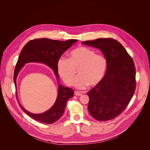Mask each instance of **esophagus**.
<instances>
[{
    "label": "esophagus",
    "mask_w": 150,
    "mask_h": 150,
    "mask_svg": "<svg viewBox=\"0 0 150 150\" xmlns=\"http://www.w3.org/2000/svg\"><path fill=\"white\" fill-rule=\"evenodd\" d=\"M74 94H75V96H81V95H82V93H81V92H79V91H75Z\"/></svg>",
    "instance_id": "esophagus-1"
}]
</instances>
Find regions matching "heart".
Returning a JSON list of instances; mask_svg holds the SVG:
<instances>
[{"instance_id": "1", "label": "heart", "mask_w": 150, "mask_h": 150, "mask_svg": "<svg viewBox=\"0 0 150 150\" xmlns=\"http://www.w3.org/2000/svg\"><path fill=\"white\" fill-rule=\"evenodd\" d=\"M108 60L102 55L85 46H79L69 54V59H59L57 68L63 82L71 86L76 76L75 86L85 89L88 86L94 87L103 81L108 69Z\"/></svg>"}]
</instances>
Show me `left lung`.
Wrapping results in <instances>:
<instances>
[{"mask_svg": "<svg viewBox=\"0 0 150 150\" xmlns=\"http://www.w3.org/2000/svg\"><path fill=\"white\" fill-rule=\"evenodd\" d=\"M82 43L101 50L108 63L103 81L87 93L88 111L97 120L113 119L123 112L135 93L134 60L120 42L112 38L85 41Z\"/></svg>", "mask_w": 150, "mask_h": 150, "instance_id": "obj_1", "label": "left lung"}]
</instances>
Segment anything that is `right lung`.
Here are the masks:
<instances>
[{"label":"right lung","instance_id":"obj_1","mask_svg":"<svg viewBox=\"0 0 150 150\" xmlns=\"http://www.w3.org/2000/svg\"><path fill=\"white\" fill-rule=\"evenodd\" d=\"M75 39L65 41L51 40L49 38H37L28 41L20 53L16 67L14 70L13 81L16 86V80L18 72L26 63L37 62L45 63L50 67L59 80L57 64L60 56L67 50L70 48ZM74 95V90L71 88L59 84V90L56 101L52 108L41 114H33L27 111L19 104L20 108L30 117L40 122L52 124L58 120L64 113L67 102Z\"/></svg>","mask_w":150,"mask_h":150}]
</instances>
